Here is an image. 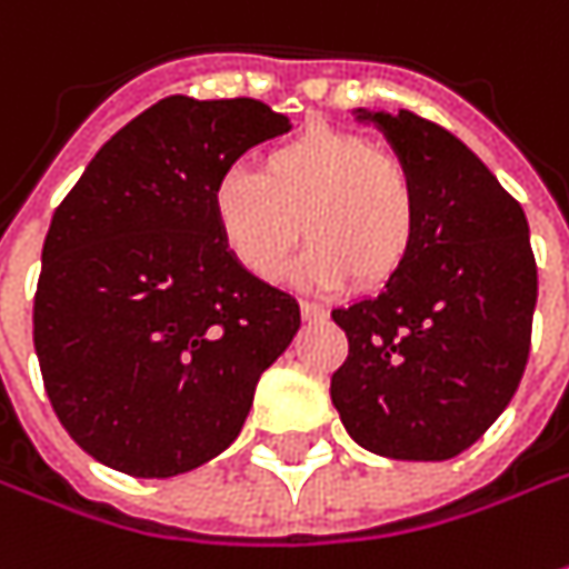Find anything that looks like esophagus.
<instances>
[{
	"label": "esophagus",
	"instance_id": "esophagus-1",
	"mask_svg": "<svg viewBox=\"0 0 569 569\" xmlns=\"http://www.w3.org/2000/svg\"><path fill=\"white\" fill-rule=\"evenodd\" d=\"M302 318L305 321H323L327 318V308L318 302H302Z\"/></svg>",
	"mask_w": 569,
	"mask_h": 569
}]
</instances>
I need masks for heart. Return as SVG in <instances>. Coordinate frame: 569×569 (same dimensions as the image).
<instances>
[{"label": "heart", "instance_id": "1", "mask_svg": "<svg viewBox=\"0 0 569 569\" xmlns=\"http://www.w3.org/2000/svg\"><path fill=\"white\" fill-rule=\"evenodd\" d=\"M226 251L258 280H277L296 236V273L318 286L387 283L419 236V201L400 160L359 134L308 128L261 157L258 176L232 169L210 191ZM300 226L296 227L295 223Z\"/></svg>", "mask_w": 569, "mask_h": 569}]
</instances>
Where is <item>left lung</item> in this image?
<instances>
[{
  "mask_svg": "<svg viewBox=\"0 0 569 569\" xmlns=\"http://www.w3.org/2000/svg\"><path fill=\"white\" fill-rule=\"evenodd\" d=\"M381 131L412 179L419 236L375 299L333 308L349 356L330 400L349 438L390 460L462 453L517 393L539 273L522 207L447 128L352 112Z\"/></svg>",
  "mask_w": 569,
  "mask_h": 569,
  "instance_id": "8db88e82",
  "label": "left lung"
}]
</instances>
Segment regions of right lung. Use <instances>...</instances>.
Segmentation results:
<instances>
[{"mask_svg": "<svg viewBox=\"0 0 569 569\" xmlns=\"http://www.w3.org/2000/svg\"><path fill=\"white\" fill-rule=\"evenodd\" d=\"M289 128L261 100L167 97L119 128L56 207L33 349L56 416L97 462L169 479L239 438L302 315L226 251L210 191Z\"/></svg>", "mask_w": 569, "mask_h": 569, "instance_id": "obj_1", "label": "right lung"}]
</instances>
